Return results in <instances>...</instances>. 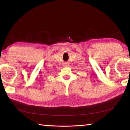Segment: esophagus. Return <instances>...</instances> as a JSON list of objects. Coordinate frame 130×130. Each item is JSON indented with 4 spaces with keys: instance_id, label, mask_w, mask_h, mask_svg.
Returning <instances> with one entry per match:
<instances>
[{
    "instance_id": "obj_1",
    "label": "esophagus",
    "mask_w": 130,
    "mask_h": 130,
    "mask_svg": "<svg viewBox=\"0 0 130 130\" xmlns=\"http://www.w3.org/2000/svg\"><path fill=\"white\" fill-rule=\"evenodd\" d=\"M65 66H66V65H65Z\"/></svg>"
}]
</instances>
